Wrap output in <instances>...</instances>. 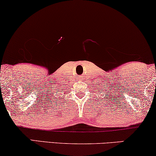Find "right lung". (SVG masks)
I'll return each instance as SVG.
<instances>
[{"label": "right lung", "instance_id": "right-lung-1", "mask_svg": "<svg viewBox=\"0 0 156 156\" xmlns=\"http://www.w3.org/2000/svg\"><path fill=\"white\" fill-rule=\"evenodd\" d=\"M50 91H51V90H50ZM52 94H52V96H53V98H52V101H54L55 104H56V105H58V104H59V102L58 101L59 99H57V98H58L57 97V96H59V98H60V101H60H60H60V100H62V98H60V96H58V94H55V95L54 94H55V92H53V93H52ZM50 95H51V94H50ZM62 97H63V96H62Z\"/></svg>", "mask_w": 156, "mask_h": 156}]
</instances>
